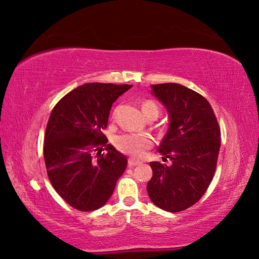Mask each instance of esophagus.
<instances>
[{
    "label": "esophagus",
    "instance_id": "1",
    "mask_svg": "<svg viewBox=\"0 0 259 259\" xmlns=\"http://www.w3.org/2000/svg\"><path fill=\"white\" fill-rule=\"evenodd\" d=\"M128 164H129V166H135V165L142 164V162L138 161V160H135V159H129L128 160Z\"/></svg>",
    "mask_w": 259,
    "mask_h": 259
}]
</instances>
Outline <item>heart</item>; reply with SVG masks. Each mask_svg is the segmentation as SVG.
<instances>
[{"mask_svg": "<svg viewBox=\"0 0 259 259\" xmlns=\"http://www.w3.org/2000/svg\"><path fill=\"white\" fill-rule=\"evenodd\" d=\"M142 111L146 117L152 115V114H157L159 115V108L150 100H146V102L143 103ZM114 144H115L117 150L125 153V154L140 157L145 155L146 151L153 145V139L147 135L123 134L117 136L114 139Z\"/></svg>", "mask_w": 259, "mask_h": 259, "instance_id": "b5f03b06", "label": "heart"}]
</instances>
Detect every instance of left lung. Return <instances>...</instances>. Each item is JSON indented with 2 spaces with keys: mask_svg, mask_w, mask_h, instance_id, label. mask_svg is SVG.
Returning a JSON list of instances; mask_svg holds the SVG:
<instances>
[{
  "mask_svg": "<svg viewBox=\"0 0 259 259\" xmlns=\"http://www.w3.org/2000/svg\"><path fill=\"white\" fill-rule=\"evenodd\" d=\"M152 95L165 107L169 128L157 150L171 164L151 162L147 193L169 212L183 211L201 199L216 170L221 130L203 96L178 83L153 84Z\"/></svg>",
  "mask_w": 259,
  "mask_h": 259,
  "instance_id": "obj_1",
  "label": "left lung"
}]
</instances>
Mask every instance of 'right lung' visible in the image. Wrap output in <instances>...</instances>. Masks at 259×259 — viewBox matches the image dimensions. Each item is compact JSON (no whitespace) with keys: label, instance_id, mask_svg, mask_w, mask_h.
<instances>
[{"label":"right lung","instance_id":"obj_1","mask_svg":"<svg viewBox=\"0 0 259 259\" xmlns=\"http://www.w3.org/2000/svg\"><path fill=\"white\" fill-rule=\"evenodd\" d=\"M130 88L85 83L64 96L50 114L43 146L48 177L61 198L80 211L102 208L126 168L125 155L107 144L103 130L113 103Z\"/></svg>","mask_w":259,"mask_h":259}]
</instances>
